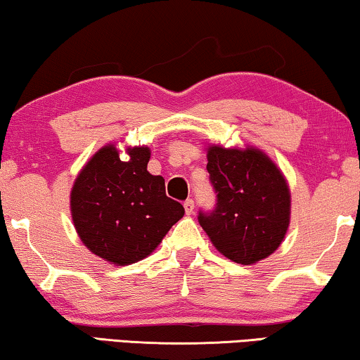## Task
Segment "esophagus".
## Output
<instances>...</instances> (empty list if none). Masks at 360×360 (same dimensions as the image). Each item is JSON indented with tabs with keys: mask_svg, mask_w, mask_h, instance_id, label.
I'll return each mask as SVG.
<instances>
[{
	"mask_svg": "<svg viewBox=\"0 0 360 360\" xmlns=\"http://www.w3.org/2000/svg\"><path fill=\"white\" fill-rule=\"evenodd\" d=\"M184 207H185L186 214L191 216L193 211H195V202H193V200H186V201L184 202Z\"/></svg>",
	"mask_w": 360,
	"mask_h": 360,
	"instance_id": "obj_1",
	"label": "esophagus"
}]
</instances>
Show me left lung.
I'll return each instance as SVG.
<instances>
[{"label":"left lung","mask_w":360,"mask_h":360,"mask_svg":"<svg viewBox=\"0 0 360 360\" xmlns=\"http://www.w3.org/2000/svg\"><path fill=\"white\" fill-rule=\"evenodd\" d=\"M207 172L216 207L200 211L198 222L224 257L253 264L284 240L290 219V191L284 175L259 149L207 148Z\"/></svg>","instance_id":"left-lung-1"}]
</instances>
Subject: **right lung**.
I'll return each instance as SVG.
<instances>
[{"label":"right lung","mask_w":360,"mask_h":360,"mask_svg":"<svg viewBox=\"0 0 360 360\" xmlns=\"http://www.w3.org/2000/svg\"><path fill=\"white\" fill-rule=\"evenodd\" d=\"M120 159L113 144L103 146L79 172L71 190V216L82 243L97 257L124 266L150 255L185 214L165 195V181L150 175L149 148L127 149Z\"/></svg>","instance_id":"right-lung-1"}]
</instances>
